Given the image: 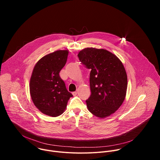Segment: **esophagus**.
I'll return each instance as SVG.
<instances>
[{"label":"esophagus","instance_id":"esophagus-1","mask_svg":"<svg viewBox=\"0 0 160 160\" xmlns=\"http://www.w3.org/2000/svg\"><path fill=\"white\" fill-rule=\"evenodd\" d=\"M77 94H78V92H77V91H75V92H73V93H72V94L74 96H77Z\"/></svg>","mask_w":160,"mask_h":160}]
</instances>
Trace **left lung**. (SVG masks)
I'll return each mask as SVG.
<instances>
[{
    "instance_id": "1",
    "label": "left lung",
    "mask_w": 160,
    "mask_h": 160,
    "mask_svg": "<svg viewBox=\"0 0 160 160\" xmlns=\"http://www.w3.org/2000/svg\"><path fill=\"white\" fill-rule=\"evenodd\" d=\"M88 69L91 95L86 101L88 111L104 118L115 112L125 100L127 75L119 58L103 49L87 48L78 54Z\"/></svg>"
}]
</instances>
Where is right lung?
<instances>
[{"instance_id": "add662e5", "label": "right lung", "mask_w": 160, "mask_h": 160, "mask_svg": "<svg viewBox=\"0 0 160 160\" xmlns=\"http://www.w3.org/2000/svg\"><path fill=\"white\" fill-rule=\"evenodd\" d=\"M68 50H59L42 57L35 64L30 81V92L34 105L48 116L63 113L73 95L67 90L59 73L64 66Z\"/></svg>"}]
</instances>
